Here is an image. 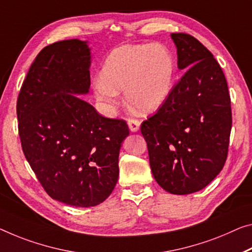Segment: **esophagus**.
Wrapping results in <instances>:
<instances>
[{
  "label": "esophagus",
  "mask_w": 252,
  "mask_h": 252,
  "mask_svg": "<svg viewBox=\"0 0 252 252\" xmlns=\"http://www.w3.org/2000/svg\"><path fill=\"white\" fill-rule=\"evenodd\" d=\"M128 127H129V130L133 131V133H136L139 129V126H141V123H139L137 119H134V118H130L128 119Z\"/></svg>",
  "instance_id": "34e87169"
}]
</instances>
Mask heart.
<instances>
[{"label":"heart","instance_id":"obj_1","mask_svg":"<svg viewBox=\"0 0 252 252\" xmlns=\"http://www.w3.org/2000/svg\"><path fill=\"white\" fill-rule=\"evenodd\" d=\"M175 74V59L164 45H125L108 55L92 88L95 99L104 107L117 104L119 92L125 91L131 110L150 114L168 100Z\"/></svg>","mask_w":252,"mask_h":252}]
</instances>
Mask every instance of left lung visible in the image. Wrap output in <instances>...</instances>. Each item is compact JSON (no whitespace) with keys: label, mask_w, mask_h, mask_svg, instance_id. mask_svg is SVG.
<instances>
[{"label":"left lung","mask_w":252,"mask_h":252,"mask_svg":"<svg viewBox=\"0 0 252 252\" xmlns=\"http://www.w3.org/2000/svg\"><path fill=\"white\" fill-rule=\"evenodd\" d=\"M186 73L141 125L154 179L175 195L202 190L223 169L232 127L227 83L213 54L187 33H171Z\"/></svg>","instance_id":"8db88e82"}]
</instances>
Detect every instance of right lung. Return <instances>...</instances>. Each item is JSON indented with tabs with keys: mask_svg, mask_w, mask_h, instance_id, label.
Returning a JSON list of instances; mask_svg holds the SVG:
<instances>
[{
	"mask_svg": "<svg viewBox=\"0 0 252 252\" xmlns=\"http://www.w3.org/2000/svg\"><path fill=\"white\" fill-rule=\"evenodd\" d=\"M90 50L79 39L45 47L17 101L27 161L53 199L75 207L96 206L113 192L129 135L125 121L103 117L77 95L90 89Z\"/></svg>",
	"mask_w": 252,
	"mask_h": 252,
	"instance_id": "obj_1",
	"label": "right lung"
}]
</instances>
